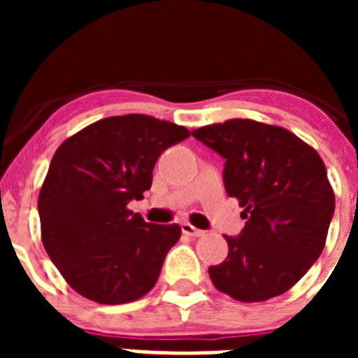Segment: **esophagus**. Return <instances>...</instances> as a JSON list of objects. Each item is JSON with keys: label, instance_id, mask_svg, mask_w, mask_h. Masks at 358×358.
I'll return each mask as SVG.
<instances>
[{"label": "esophagus", "instance_id": "1", "mask_svg": "<svg viewBox=\"0 0 358 358\" xmlns=\"http://www.w3.org/2000/svg\"><path fill=\"white\" fill-rule=\"evenodd\" d=\"M181 229H182V233H185V235H188V236H195V238H199V236H204V231L197 229V227L192 226L189 222H182Z\"/></svg>", "mask_w": 358, "mask_h": 358}]
</instances>
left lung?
<instances>
[{
    "instance_id": "left-lung-1",
    "label": "left lung",
    "mask_w": 358,
    "mask_h": 358,
    "mask_svg": "<svg viewBox=\"0 0 358 358\" xmlns=\"http://www.w3.org/2000/svg\"><path fill=\"white\" fill-rule=\"evenodd\" d=\"M226 159L224 185L248 218L210 267L220 292L267 301L292 289L321 256L335 210L327 166L314 147L278 125L233 118L192 131Z\"/></svg>"
}]
</instances>
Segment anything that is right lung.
I'll use <instances>...</instances> for the list:
<instances>
[{"label": "right lung", "mask_w": 358, "mask_h": 358, "mask_svg": "<svg viewBox=\"0 0 358 358\" xmlns=\"http://www.w3.org/2000/svg\"><path fill=\"white\" fill-rule=\"evenodd\" d=\"M188 136L154 116H109L57 148L37 201L41 238L75 292L123 305L156 285L181 226L147 224L127 204L150 188L161 152Z\"/></svg>", "instance_id": "add662e5"}]
</instances>
